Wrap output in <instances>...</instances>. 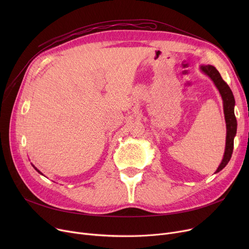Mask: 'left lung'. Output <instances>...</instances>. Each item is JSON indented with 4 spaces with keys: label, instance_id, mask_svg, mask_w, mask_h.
Instances as JSON below:
<instances>
[{
    "label": "left lung",
    "instance_id": "8db88e82",
    "mask_svg": "<svg viewBox=\"0 0 249 249\" xmlns=\"http://www.w3.org/2000/svg\"><path fill=\"white\" fill-rule=\"evenodd\" d=\"M200 70L203 73H205L211 78V81L214 83L215 87L219 90L222 101H223V110L226 122V145L223 160H222L220 165L215 172V174H217L227 165L233 152L234 137L236 135L237 131V121L234 114L235 100L229 86L223 81V78L221 77L219 71L213 67V65H201Z\"/></svg>",
    "mask_w": 249,
    "mask_h": 249
}]
</instances>
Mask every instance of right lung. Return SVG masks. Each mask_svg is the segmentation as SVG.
I'll list each match as a JSON object with an SVG mask.
<instances>
[{"mask_svg":"<svg viewBox=\"0 0 249 249\" xmlns=\"http://www.w3.org/2000/svg\"><path fill=\"white\" fill-rule=\"evenodd\" d=\"M31 164H32V163H31ZM32 166H33V167H34V168H35V169H36V172H38V173H39V174H40V175H42V176H44V175H43V174H42V173H41V172H40V171H39V169H38V168H37V167H35V166H34V165H33V164H32Z\"/></svg>","mask_w":249,"mask_h":249,"instance_id":"obj_1","label":"right lung"}]
</instances>
